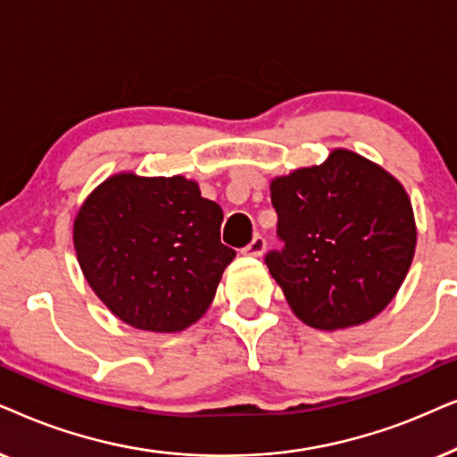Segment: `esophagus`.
Here are the masks:
<instances>
[{"instance_id": "34e87169", "label": "esophagus", "mask_w": 457, "mask_h": 457, "mask_svg": "<svg viewBox=\"0 0 457 457\" xmlns=\"http://www.w3.org/2000/svg\"><path fill=\"white\" fill-rule=\"evenodd\" d=\"M263 251H265V238H263V236H254V238L251 240V245H248L246 248H242V253L251 254V257H261Z\"/></svg>"}]
</instances>
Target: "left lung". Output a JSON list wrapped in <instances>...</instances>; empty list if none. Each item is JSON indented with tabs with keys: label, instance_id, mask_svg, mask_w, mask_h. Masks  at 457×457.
<instances>
[{
	"label": "left lung",
	"instance_id": "1",
	"mask_svg": "<svg viewBox=\"0 0 457 457\" xmlns=\"http://www.w3.org/2000/svg\"><path fill=\"white\" fill-rule=\"evenodd\" d=\"M282 251L265 257L301 321L345 330L376 318L410 271L416 219L405 187L357 152L273 178Z\"/></svg>",
	"mask_w": 457,
	"mask_h": 457
}]
</instances>
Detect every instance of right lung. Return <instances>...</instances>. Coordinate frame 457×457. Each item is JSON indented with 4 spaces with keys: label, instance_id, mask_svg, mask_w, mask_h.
<instances>
[{
    "label": "right lung",
    "instance_id": "right-lung-1",
    "mask_svg": "<svg viewBox=\"0 0 457 457\" xmlns=\"http://www.w3.org/2000/svg\"><path fill=\"white\" fill-rule=\"evenodd\" d=\"M223 211L184 175L114 173L87 198L72 245L97 299L137 330L179 332L215 299L236 253L221 245Z\"/></svg>",
    "mask_w": 457,
    "mask_h": 457
}]
</instances>
